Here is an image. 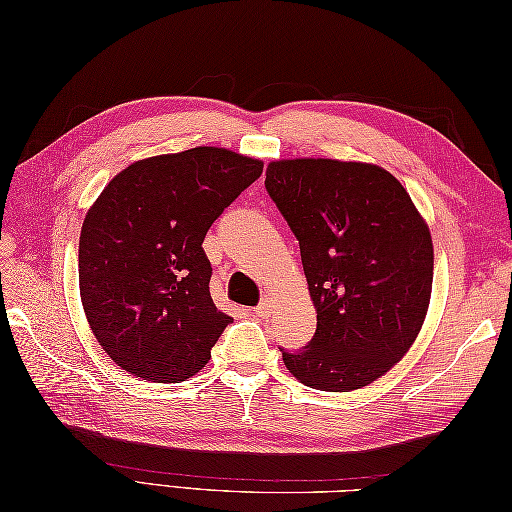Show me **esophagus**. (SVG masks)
Segmentation results:
<instances>
[{"mask_svg": "<svg viewBox=\"0 0 512 512\" xmlns=\"http://www.w3.org/2000/svg\"><path fill=\"white\" fill-rule=\"evenodd\" d=\"M273 299H270V295H266L264 299H262V303H259L257 308H253V312L257 314V317H262V319H266V317H270V314H273Z\"/></svg>", "mask_w": 512, "mask_h": 512, "instance_id": "34e87169", "label": "esophagus"}]
</instances>
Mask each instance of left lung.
Listing matches in <instances>:
<instances>
[{"instance_id": "8db88e82", "label": "left lung", "mask_w": 512, "mask_h": 512, "mask_svg": "<svg viewBox=\"0 0 512 512\" xmlns=\"http://www.w3.org/2000/svg\"><path fill=\"white\" fill-rule=\"evenodd\" d=\"M266 191L299 239L317 332L284 363L321 391L361 389L416 341L429 310L433 244L407 189L369 162L275 160Z\"/></svg>"}]
</instances>
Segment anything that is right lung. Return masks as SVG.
I'll list each match as a JSON object with an SVG mask.
<instances>
[{
  "label": "right lung",
  "mask_w": 512,
  "mask_h": 512,
  "mask_svg": "<svg viewBox=\"0 0 512 512\" xmlns=\"http://www.w3.org/2000/svg\"><path fill=\"white\" fill-rule=\"evenodd\" d=\"M264 162L222 147L138 160L90 206L79 239L81 303L112 361L151 383L209 363L233 319L211 299L204 235Z\"/></svg>",
  "instance_id": "1"
}]
</instances>
